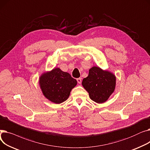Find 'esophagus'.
<instances>
[{
    "label": "esophagus",
    "instance_id": "esophagus-1",
    "mask_svg": "<svg viewBox=\"0 0 150 150\" xmlns=\"http://www.w3.org/2000/svg\"><path fill=\"white\" fill-rule=\"evenodd\" d=\"M81 78H77L76 79V81H77V82H78V84H81Z\"/></svg>",
    "mask_w": 150,
    "mask_h": 150
}]
</instances>
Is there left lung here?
<instances>
[{"mask_svg":"<svg viewBox=\"0 0 150 150\" xmlns=\"http://www.w3.org/2000/svg\"><path fill=\"white\" fill-rule=\"evenodd\" d=\"M82 85L92 100L103 103L115 91L116 76L110 71L93 66L89 69L88 76L83 79Z\"/></svg>","mask_w":150,"mask_h":150,"instance_id":"1","label":"left lung"}]
</instances>
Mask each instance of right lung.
Wrapping results in <instances>:
<instances>
[{"mask_svg": "<svg viewBox=\"0 0 150 150\" xmlns=\"http://www.w3.org/2000/svg\"><path fill=\"white\" fill-rule=\"evenodd\" d=\"M39 84L43 96L47 100L55 104H60L67 100L77 81L69 73L57 67L42 73L39 76Z\"/></svg>", "mask_w": 150, "mask_h": 150, "instance_id": "1", "label": "right lung"}]
</instances>
